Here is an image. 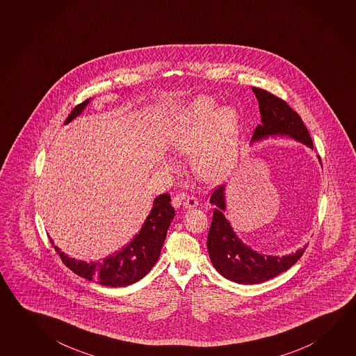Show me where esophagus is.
Here are the masks:
<instances>
[{
  "mask_svg": "<svg viewBox=\"0 0 356 356\" xmlns=\"http://www.w3.org/2000/svg\"><path fill=\"white\" fill-rule=\"evenodd\" d=\"M183 206L186 208H194L198 206V200L193 197V195H191V197H187L184 202H183Z\"/></svg>",
  "mask_w": 356,
  "mask_h": 356,
  "instance_id": "esophagus-1",
  "label": "esophagus"
}]
</instances>
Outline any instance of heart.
Here are the masks:
<instances>
[{"mask_svg": "<svg viewBox=\"0 0 356 356\" xmlns=\"http://www.w3.org/2000/svg\"><path fill=\"white\" fill-rule=\"evenodd\" d=\"M238 138L236 110H217L212 99L198 97L179 113L168 143L177 154L193 153L192 168L198 178L220 181L234 167Z\"/></svg>", "mask_w": 356, "mask_h": 356, "instance_id": "heart-1", "label": "heart"}]
</instances>
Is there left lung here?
Listing matches in <instances>:
<instances>
[{"label":"left lung","instance_id":"8db88e82","mask_svg":"<svg viewBox=\"0 0 356 356\" xmlns=\"http://www.w3.org/2000/svg\"><path fill=\"white\" fill-rule=\"evenodd\" d=\"M259 102L261 122L253 131L252 140L267 136H292L314 148L312 139L304 122L284 99L270 91L252 88ZM225 188H216L209 203L213 204V218L208 232L207 247L214 268L223 277L237 284H252L265 282L289 270L304 254L305 248L290 256H264L239 241L229 222L225 218Z\"/></svg>","mask_w":356,"mask_h":356}]
</instances>
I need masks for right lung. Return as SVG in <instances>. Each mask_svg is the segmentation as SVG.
<instances>
[{
  "label": "right lung",
  "instance_id": "1",
  "mask_svg": "<svg viewBox=\"0 0 356 356\" xmlns=\"http://www.w3.org/2000/svg\"><path fill=\"white\" fill-rule=\"evenodd\" d=\"M88 103L89 99L78 104L69 117L66 118L65 124L78 117ZM175 208L170 204V195L168 193L158 195L140 232L120 252L102 261H78L65 256L64 253L60 252L58 247H55V250L60 253L64 265L78 276L109 287L128 286L139 281L153 268L162 251L169 225L175 218ZM50 242L54 246L51 239Z\"/></svg>",
  "mask_w": 356,
  "mask_h": 356
}]
</instances>
